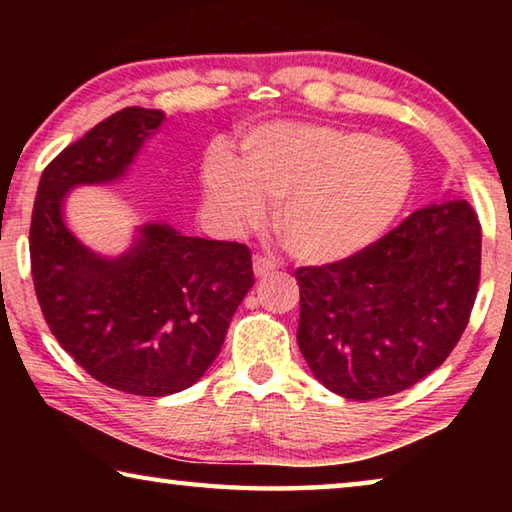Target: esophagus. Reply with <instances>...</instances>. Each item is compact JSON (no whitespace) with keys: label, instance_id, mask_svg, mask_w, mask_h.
I'll return each instance as SVG.
<instances>
[{"label":"esophagus","instance_id":"obj_1","mask_svg":"<svg viewBox=\"0 0 512 512\" xmlns=\"http://www.w3.org/2000/svg\"><path fill=\"white\" fill-rule=\"evenodd\" d=\"M277 268V262L273 257H262V255H257L255 259H253V271H255V277H259V280H262V277H268L271 275L273 271Z\"/></svg>","mask_w":512,"mask_h":512}]
</instances>
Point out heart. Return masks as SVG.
<instances>
[{"mask_svg": "<svg viewBox=\"0 0 512 512\" xmlns=\"http://www.w3.org/2000/svg\"><path fill=\"white\" fill-rule=\"evenodd\" d=\"M413 158L402 144L323 121H275L250 131L241 162L210 153L205 194L225 219L255 225L280 201L277 230L307 264L361 253L391 228L409 201Z\"/></svg>", "mask_w": 512, "mask_h": 512, "instance_id": "b5f03b06", "label": "heart"}]
</instances>
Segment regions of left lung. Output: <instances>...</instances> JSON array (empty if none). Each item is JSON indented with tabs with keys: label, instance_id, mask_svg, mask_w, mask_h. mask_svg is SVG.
Returning a JSON list of instances; mask_svg holds the SVG:
<instances>
[{
	"label": "left lung",
	"instance_id": "8db88e82",
	"mask_svg": "<svg viewBox=\"0 0 512 512\" xmlns=\"http://www.w3.org/2000/svg\"><path fill=\"white\" fill-rule=\"evenodd\" d=\"M479 277L472 205L456 198L415 210L357 255L298 268L302 357L348 400L406 391L456 348Z\"/></svg>",
	"mask_w": 512,
	"mask_h": 512
}]
</instances>
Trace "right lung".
Masks as SVG:
<instances>
[{"mask_svg":"<svg viewBox=\"0 0 512 512\" xmlns=\"http://www.w3.org/2000/svg\"><path fill=\"white\" fill-rule=\"evenodd\" d=\"M162 121V110L124 108L60 151L42 171L29 230L33 287L60 348L101 384L142 397L196 384L255 284L237 241L185 237L160 221L108 257L67 228L69 189L119 180Z\"/></svg>","mask_w":512,"mask_h":512,"instance_id":"add662e5","label":"right lung"}]
</instances>
